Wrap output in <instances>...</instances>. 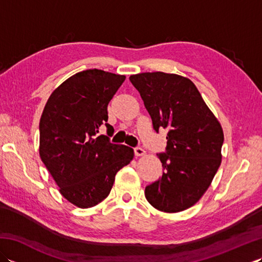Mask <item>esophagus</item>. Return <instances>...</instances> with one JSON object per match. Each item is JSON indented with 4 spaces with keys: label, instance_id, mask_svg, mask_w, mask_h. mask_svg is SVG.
<instances>
[{
    "label": "esophagus",
    "instance_id": "esophagus-1",
    "mask_svg": "<svg viewBox=\"0 0 262 262\" xmlns=\"http://www.w3.org/2000/svg\"><path fill=\"white\" fill-rule=\"evenodd\" d=\"M134 152H135L136 157H143V155L146 154L145 149L142 148V147H135V148H134Z\"/></svg>",
    "mask_w": 262,
    "mask_h": 262
}]
</instances>
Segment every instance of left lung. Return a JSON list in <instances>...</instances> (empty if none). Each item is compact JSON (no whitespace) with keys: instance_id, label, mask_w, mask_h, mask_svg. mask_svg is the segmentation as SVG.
Returning <instances> with one entry per match:
<instances>
[{"instance_id":"obj_1","label":"left lung","mask_w":262,"mask_h":262,"mask_svg":"<svg viewBox=\"0 0 262 262\" xmlns=\"http://www.w3.org/2000/svg\"><path fill=\"white\" fill-rule=\"evenodd\" d=\"M129 80L154 129H168L166 152L158 154L163 173L145 188V197L161 211L185 210L203 197L220 168L223 128L188 77L146 72Z\"/></svg>"}]
</instances>
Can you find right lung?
Listing matches in <instances>:
<instances>
[{"label":"right lung","mask_w":262,"mask_h":262,"mask_svg":"<svg viewBox=\"0 0 262 262\" xmlns=\"http://www.w3.org/2000/svg\"><path fill=\"white\" fill-rule=\"evenodd\" d=\"M125 75L86 70L57 86L39 122V155L62 196L80 208H90L108 197L115 177L129 164L134 149L109 142L108 103ZM102 124L108 137L96 136Z\"/></svg>","instance_id":"obj_1"}]
</instances>
